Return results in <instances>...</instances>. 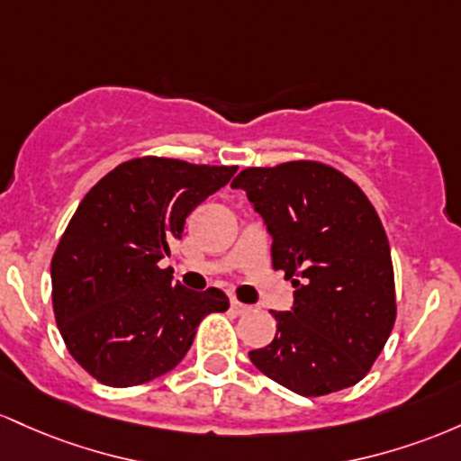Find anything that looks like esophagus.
Here are the masks:
<instances>
[{
  "label": "esophagus",
  "instance_id": "obj_1",
  "mask_svg": "<svg viewBox=\"0 0 461 461\" xmlns=\"http://www.w3.org/2000/svg\"><path fill=\"white\" fill-rule=\"evenodd\" d=\"M230 312L235 315H246V313L252 312V307H250V304H244V303H240V300L232 298L230 300Z\"/></svg>",
  "mask_w": 461,
  "mask_h": 461
}]
</instances>
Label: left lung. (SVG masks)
<instances>
[{
	"instance_id": "8db88e82",
	"label": "left lung",
	"mask_w": 461,
	"mask_h": 461,
	"mask_svg": "<svg viewBox=\"0 0 461 461\" xmlns=\"http://www.w3.org/2000/svg\"><path fill=\"white\" fill-rule=\"evenodd\" d=\"M244 189L272 237V266L292 278L294 304L272 312L276 335L252 364L303 396L359 384L396 318L390 244L353 180L313 161L248 167Z\"/></svg>"
}]
</instances>
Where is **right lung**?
<instances>
[{"label": "right lung", "mask_w": 461, "mask_h": 461, "mask_svg": "<svg viewBox=\"0 0 461 461\" xmlns=\"http://www.w3.org/2000/svg\"><path fill=\"white\" fill-rule=\"evenodd\" d=\"M237 167L134 158L85 195L51 258V303L67 348L104 385L157 379L183 361L204 315L226 312L211 287L174 283L161 258L185 220Z\"/></svg>", "instance_id": "right-lung-1"}]
</instances>
